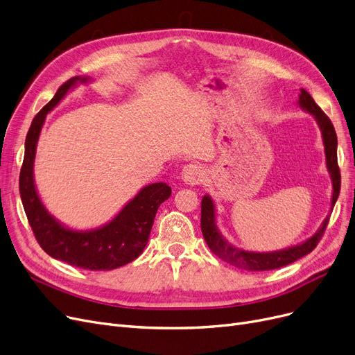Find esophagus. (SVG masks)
I'll use <instances>...</instances> for the list:
<instances>
[{
  "instance_id": "esophagus-1",
  "label": "esophagus",
  "mask_w": 355,
  "mask_h": 355,
  "mask_svg": "<svg viewBox=\"0 0 355 355\" xmlns=\"http://www.w3.org/2000/svg\"><path fill=\"white\" fill-rule=\"evenodd\" d=\"M203 178H205V171L200 165L189 164L182 168L181 180L186 184H189V186H197V184L203 181Z\"/></svg>"
}]
</instances>
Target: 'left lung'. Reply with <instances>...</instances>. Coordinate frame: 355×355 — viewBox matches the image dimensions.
Masks as SVG:
<instances>
[{"mask_svg":"<svg viewBox=\"0 0 355 355\" xmlns=\"http://www.w3.org/2000/svg\"><path fill=\"white\" fill-rule=\"evenodd\" d=\"M297 104L300 109L313 116L322 133V142H323V148H325L327 169L332 181V198H331L329 213L327 214V218L323 219L316 232L306 241L287 246V248L279 250V251L257 252V251H248V250L239 248V246L230 243L222 235V232L218 227V222H216V206H214L213 198L209 194H205L202 198V232H203L205 241L209 248L211 250V252H214L219 258L226 261V263L232 264L238 268L248 270V271H268V270L280 268L287 264H291L293 261H296L312 252V250H315V246L320 241L323 232H325V227L329 222L331 211L335 206L338 196H340L341 174H340V168H338V159H336L338 139H336V133H335L332 121L325 113L320 110V107L315 103V100L312 98L309 92L303 88H300Z\"/></svg>","mask_w":355,"mask_h":355,"instance_id":"1","label":"left lung"}]
</instances>
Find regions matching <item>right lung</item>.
Listing matches in <instances>:
<instances>
[{
	"mask_svg": "<svg viewBox=\"0 0 355 355\" xmlns=\"http://www.w3.org/2000/svg\"><path fill=\"white\" fill-rule=\"evenodd\" d=\"M91 81L89 76H73L68 80L33 119L24 144L20 196L28 223L46 254L84 270L105 271L126 266L142 254L158 207L171 196V187L165 182H153L142 187L112 220L94 229L69 227L46 209L37 193L33 171L37 141L46 116L76 85Z\"/></svg>",
	"mask_w": 355,
	"mask_h": 355,
	"instance_id": "right-lung-1",
	"label": "right lung"
}]
</instances>
